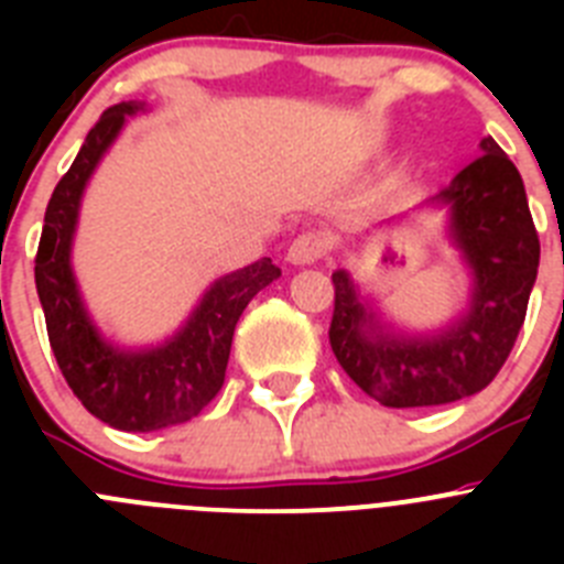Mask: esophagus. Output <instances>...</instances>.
Segmentation results:
<instances>
[{
  "mask_svg": "<svg viewBox=\"0 0 564 564\" xmlns=\"http://www.w3.org/2000/svg\"><path fill=\"white\" fill-rule=\"evenodd\" d=\"M327 251H330V237L325 231L311 228V231H302L293 239L291 248H288V262H293V265H313L322 257H327Z\"/></svg>",
  "mask_w": 564,
  "mask_h": 564,
  "instance_id": "esophagus-1",
  "label": "esophagus"
}]
</instances>
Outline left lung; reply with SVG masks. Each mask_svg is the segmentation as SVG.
<instances>
[{"mask_svg":"<svg viewBox=\"0 0 564 564\" xmlns=\"http://www.w3.org/2000/svg\"><path fill=\"white\" fill-rule=\"evenodd\" d=\"M468 163L432 203L452 212V239L471 268V305L437 336H401L364 305L347 271L333 273L330 347L341 370L392 410L441 406L495 381L525 322L540 268V237L517 166L482 138Z\"/></svg>","mask_w":564,"mask_h":564,"instance_id":"1","label":"left lung"}]
</instances>
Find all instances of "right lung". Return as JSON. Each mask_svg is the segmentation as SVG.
I'll use <instances>...</instances> for the list:
<instances>
[{"instance_id": "right-lung-1", "label": "right lung", "mask_w": 564, "mask_h": 564, "mask_svg": "<svg viewBox=\"0 0 564 564\" xmlns=\"http://www.w3.org/2000/svg\"><path fill=\"white\" fill-rule=\"evenodd\" d=\"M138 109L143 104H115L89 129L50 197L36 251V291L58 370L89 415L121 432L166 430L200 415L226 381L239 316L282 273L268 257L226 273L208 288L186 327L152 350H118L96 330L73 276L69 248L89 174Z\"/></svg>"}]
</instances>
